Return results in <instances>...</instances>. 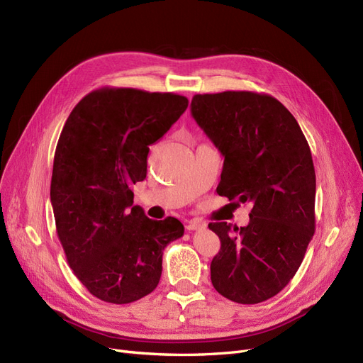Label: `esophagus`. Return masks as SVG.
<instances>
[{
    "instance_id": "obj_1",
    "label": "esophagus",
    "mask_w": 363,
    "mask_h": 363,
    "mask_svg": "<svg viewBox=\"0 0 363 363\" xmlns=\"http://www.w3.org/2000/svg\"><path fill=\"white\" fill-rule=\"evenodd\" d=\"M204 226H206L204 223L196 222V220H191L189 223L186 225V229H187V230H196V229H201V228H204Z\"/></svg>"
}]
</instances>
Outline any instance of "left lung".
<instances>
[{"label": "left lung", "mask_w": 363, "mask_h": 363, "mask_svg": "<svg viewBox=\"0 0 363 363\" xmlns=\"http://www.w3.org/2000/svg\"><path fill=\"white\" fill-rule=\"evenodd\" d=\"M191 113L225 157L217 194L253 206L247 226L208 225L220 238L211 283L238 303L267 301L294 279L314 234L308 143L292 113L265 94L195 95Z\"/></svg>", "instance_id": "left-lung-1"}]
</instances>
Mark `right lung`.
<instances>
[{"label": "right lung", "mask_w": 363, "mask_h": 363, "mask_svg": "<svg viewBox=\"0 0 363 363\" xmlns=\"http://www.w3.org/2000/svg\"><path fill=\"white\" fill-rule=\"evenodd\" d=\"M186 96L103 88L72 108L57 141L50 201L76 277L101 301L129 303L153 292L180 220H152L134 204L149 146L186 111Z\"/></svg>", "instance_id": "1"}]
</instances>
